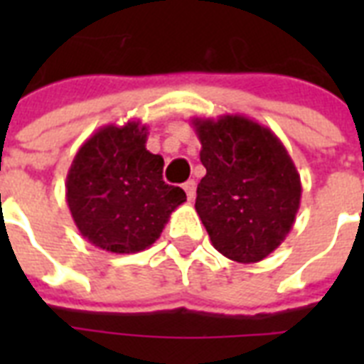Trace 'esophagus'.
Listing matches in <instances>:
<instances>
[{
    "label": "esophagus",
    "instance_id": "esophagus-1",
    "mask_svg": "<svg viewBox=\"0 0 364 364\" xmlns=\"http://www.w3.org/2000/svg\"><path fill=\"white\" fill-rule=\"evenodd\" d=\"M183 188H185V193H187L188 202H193L194 196H196V183H194L193 179H188V181L183 185Z\"/></svg>",
    "mask_w": 364,
    "mask_h": 364
}]
</instances>
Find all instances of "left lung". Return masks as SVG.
Returning <instances> with one entry per match:
<instances>
[{"label":"left lung","mask_w":364,"mask_h":364,"mask_svg":"<svg viewBox=\"0 0 364 364\" xmlns=\"http://www.w3.org/2000/svg\"><path fill=\"white\" fill-rule=\"evenodd\" d=\"M205 176L196 213L213 247L251 264L282 245L300 208V176L279 137L242 115L193 119Z\"/></svg>","instance_id":"obj_1"}]
</instances>
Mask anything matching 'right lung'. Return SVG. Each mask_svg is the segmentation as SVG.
Segmentation results:
<instances>
[{"label": "right lung", "instance_id": "1", "mask_svg": "<svg viewBox=\"0 0 364 364\" xmlns=\"http://www.w3.org/2000/svg\"><path fill=\"white\" fill-rule=\"evenodd\" d=\"M147 126L107 124L77 151L65 200L82 238L109 253H137L160 238L185 191L162 181L164 159L149 153Z\"/></svg>", "mask_w": 364, "mask_h": 364}]
</instances>
